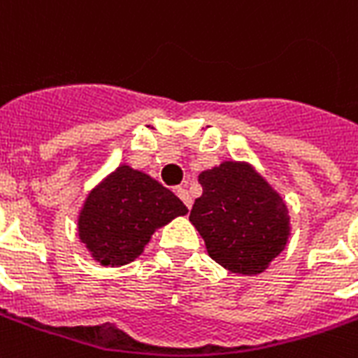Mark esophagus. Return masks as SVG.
<instances>
[{
    "label": "esophagus",
    "mask_w": 358,
    "mask_h": 358,
    "mask_svg": "<svg viewBox=\"0 0 358 358\" xmlns=\"http://www.w3.org/2000/svg\"><path fill=\"white\" fill-rule=\"evenodd\" d=\"M176 194H178L180 200H182V202H184V204L187 206L189 209H191V206H193V196L189 194L187 189H185V187H178V189H176Z\"/></svg>",
    "instance_id": "esophagus-1"
}]
</instances>
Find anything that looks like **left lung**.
Here are the masks:
<instances>
[{
	"label": "left lung",
	"mask_w": 358,
	"mask_h": 358,
	"mask_svg": "<svg viewBox=\"0 0 358 358\" xmlns=\"http://www.w3.org/2000/svg\"><path fill=\"white\" fill-rule=\"evenodd\" d=\"M202 194L189 220L209 257L234 274L255 275L285 250L290 215L285 200L248 162L224 159L199 174Z\"/></svg>",
	"instance_id": "left-lung-1"
}]
</instances>
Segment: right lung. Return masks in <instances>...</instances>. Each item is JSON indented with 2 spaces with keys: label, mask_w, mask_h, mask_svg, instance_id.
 I'll use <instances>...</instances> for the list:
<instances>
[{
  "label": "right lung",
  "mask_w": 358,
  "mask_h": 358,
  "mask_svg": "<svg viewBox=\"0 0 358 358\" xmlns=\"http://www.w3.org/2000/svg\"><path fill=\"white\" fill-rule=\"evenodd\" d=\"M189 209L147 173L121 164L95 185L78 211V239L103 266H123L143 254L156 229Z\"/></svg>",
  "instance_id": "1"
}]
</instances>
